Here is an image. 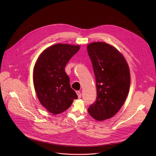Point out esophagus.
Here are the masks:
<instances>
[{"label":"esophagus","mask_w":156,"mask_h":156,"mask_svg":"<svg viewBox=\"0 0 156 156\" xmlns=\"http://www.w3.org/2000/svg\"><path fill=\"white\" fill-rule=\"evenodd\" d=\"M76 93V94H77V95H78V98H80L81 97V93H80V91H77Z\"/></svg>","instance_id":"1"}]
</instances>
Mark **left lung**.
Masks as SVG:
<instances>
[{"label":"left lung","instance_id":"8db88e82","mask_svg":"<svg viewBox=\"0 0 156 156\" xmlns=\"http://www.w3.org/2000/svg\"><path fill=\"white\" fill-rule=\"evenodd\" d=\"M87 50L95 75L97 99L88 113L97 121L114 117L123 105L130 86L129 69L122 53L104 42H94Z\"/></svg>","mask_w":156,"mask_h":156}]
</instances>
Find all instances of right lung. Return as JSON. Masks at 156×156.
I'll list each match as a JSON object with an SVG mask.
<instances>
[{
  "mask_svg": "<svg viewBox=\"0 0 156 156\" xmlns=\"http://www.w3.org/2000/svg\"><path fill=\"white\" fill-rule=\"evenodd\" d=\"M80 48V45L55 44L44 50L34 64V90L41 104L51 114L65 112L78 98L65 67Z\"/></svg>",
  "mask_w": 156,
  "mask_h": 156,
  "instance_id": "obj_1",
  "label": "right lung"
}]
</instances>
